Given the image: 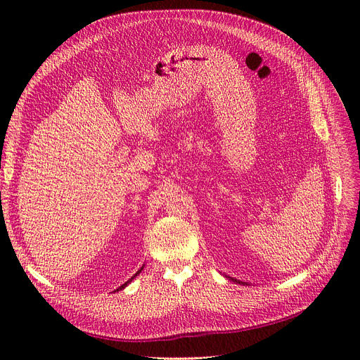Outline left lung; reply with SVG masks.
I'll return each instance as SVG.
<instances>
[{"mask_svg": "<svg viewBox=\"0 0 360 360\" xmlns=\"http://www.w3.org/2000/svg\"><path fill=\"white\" fill-rule=\"evenodd\" d=\"M232 280H233V278H232ZM235 281H236V280H235Z\"/></svg>", "mask_w": 360, "mask_h": 360, "instance_id": "left-lung-1", "label": "left lung"}]
</instances>
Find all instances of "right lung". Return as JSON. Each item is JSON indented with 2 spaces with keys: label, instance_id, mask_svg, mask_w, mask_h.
<instances>
[{
  "label": "right lung",
  "instance_id": "1",
  "mask_svg": "<svg viewBox=\"0 0 360 360\" xmlns=\"http://www.w3.org/2000/svg\"><path fill=\"white\" fill-rule=\"evenodd\" d=\"M141 270H143V267H141ZM141 270H139V271H137V273H136V274H134V277H136V276H137V274H140V271H141ZM134 277H131V280H132V278H134ZM131 280H128V281H127V283H124V285H122V286H120V288H118V289H117V290H121V289H124V288H125V286H127V285H128V283H129V281H131Z\"/></svg>",
  "mask_w": 360,
  "mask_h": 360
}]
</instances>
